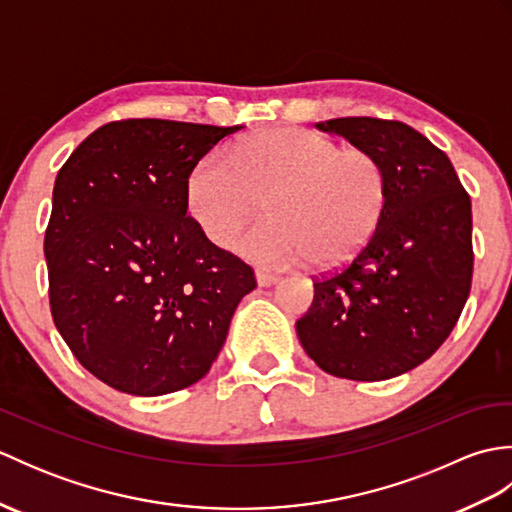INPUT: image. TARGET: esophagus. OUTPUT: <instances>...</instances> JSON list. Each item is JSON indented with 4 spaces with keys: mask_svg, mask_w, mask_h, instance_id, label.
Wrapping results in <instances>:
<instances>
[{
    "mask_svg": "<svg viewBox=\"0 0 512 512\" xmlns=\"http://www.w3.org/2000/svg\"><path fill=\"white\" fill-rule=\"evenodd\" d=\"M255 279H257V284H259V286H264V288H268V286H275L277 281H279V277H277V275H273V273H266V270H255Z\"/></svg>",
    "mask_w": 512,
    "mask_h": 512,
    "instance_id": "esophagus-1",
    "label": "esophagus"
}]
</instances>
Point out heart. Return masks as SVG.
I'll list each match as a JSON object with an SVG mask.
<instances>
[{
    "mask_svg": "<svg viewBox=\"0 0 512 512\" xmlns=\"http://www.w3.org/2000/svg\"><path fill=\"white\" fill-rule=\"evenodd\" d=\"M184 195L193 222L215 246H231L266 200L268 220L237 239V253L266 268L332 266L374 237L389 182L372 151L275 127L237 140L228 156L200 158Z\"/></svg>",
    "mask_w": 512,
    "mask_h": 512,
    "instance_id": "1",
    "label": "heart"
}]
</instances>
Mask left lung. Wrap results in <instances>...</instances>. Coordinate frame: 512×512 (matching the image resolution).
<instances>
[{
	"instance_id": "obj_1",
	"label": "left lung",
	"mask_w": 512,
	"mask_h": 512,
	"mask_svg": "<svg viewBox=\"0 0 512 512\" xmlns=\"http://www.w3.org/2000/svg\"><path fill=\"white\" fill-rule=\"evenodd\" d=\"M317 127L378 156L389 200L352 262L314 279L297 336L332 376L394 378L447 341L469 299L471 198L447 154L405 123L350 116Z\"/></svg>"
}]
</instances>
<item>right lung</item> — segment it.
Masks as SVG:
<instances>
[{"label":"right lung","instance_id":"add662e5","mask_svg":"<svg viewBox=\"0 0 512 512\" xmlns=\"http://www.w3.org/2000/svg\"><path fill=\"white\" fill-rule=\"evenodd\" d=\"M242 125L127 118L96 129L59 169L43 239L50 312L90 374L162 396L209 372L253 268L187 215L195 162Z\"/></svg>","mask_w":512,"mask_h":512}]
</instances>
